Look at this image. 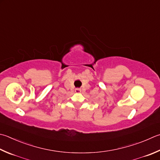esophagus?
<instances>
[{"mask_svg":"<svg viewBox=\"0 0 160 160\" xmlns=\"http://www.w3.org/2000/svg\"><path fill=\"white\" fill-rule=\"evenodd\" d=\"M81 90L80 88H76L75 89V92L76 93H81Z\"/></svg>","mask_w":160,"mask_h":160,"instance_id":"esophagus-1","label":"esophagus"}]
</instances>
